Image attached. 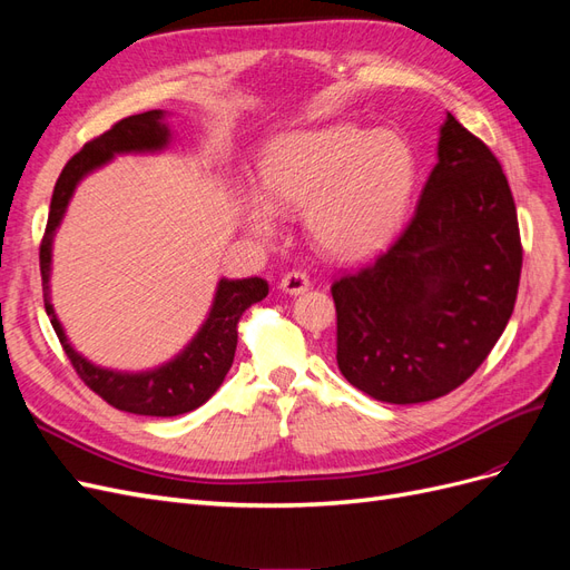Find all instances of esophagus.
<instances>
[{
	"label": "esophagus",
	"mask_w": 570,
	"mask_h": 570,
	"mask_svg": "<svg viewBox=\"0 0 570 570\" xmlns=\"http://www.w3.org/2000/svg\"><path fill=\"white\" fill-rule=\"evenodd\" d=\"M308 287H312V281H308L304 271H287L281 278V289L287 292V295H302Z\"/></svg>",
	"instance_id": "34e87169"
}]
</instances>
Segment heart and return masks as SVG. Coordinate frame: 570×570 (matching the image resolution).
Here are the masks:
<instances>
[{"label":"heart","mask_w":570,"mask_h":570,"mask_svg":"<svg viewBox=\"0 0 570 570\" xmlns=\"http://www.w3.org/2000/svg\"><path fill=\"white\" fill-rule=\"evenodd\" d=\"M258 178L264 197L245 199V223L256 237L275 233V212L302 209L312 245L354 262L400 230L416 187V159L392 132L327 124L275 137Z\"/></svg>","instance_id":"obj_1"}]
</instances>
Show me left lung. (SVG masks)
Instances as JSON below:
<instances>
[{
  "label": "left lung",
  "mask_w": 570,
  "mask_h": 570,
  "mask_svg": "<svg viewBox=\"0 0 570 570\" xmlns=\"http://www.w3.org/2000/svg\"><path fill=\"white\" fill-rule=\"evenodd\" d=\"M521 266L504 170L446 114L438 164L409 226L387 252L331 287L342 375L390 404L450 394L502 337Z\"/></svg>",
  "instance_id": "8db88e82"
}]
</instances>
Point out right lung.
Listing matches in <instances>:
<instances>
[{
  "label": "right lung",
  "mask_w": 570,
  "mask_h": 570,
  "mask_svg": "<svg viewBox=\"0 0 570 570\" xmlns=\"http://www.w3.org/2000/svg\"><path fill=\"white\" fill-rule=\"evenodd\" d=\"M168 142L170 130L164 124V111L159 109L118 120L105 135L90 140L61 170L55 185V195H51L49 218L40 245V273L47 316L51 321V327L57 331L66 356L71 358L76 373L80 375V381L118 411L161 419L180 416V413L202 406L220 387L223 377L230 371L235 358L239 316L252 304L262 302L268 295V283L262 278H223L216 287L209 316H206L193 342L174 361H168V364L154 371L120 373L90 364L88 358L80 356L71 347L49 299V273L51 239H55V233L66 214V206L76 193V185L85 176L92 174L95 168L109 164L114 154L161 151L168 147Z\"/></svg>",
  "instance_id": "1"
}]
</instances>
